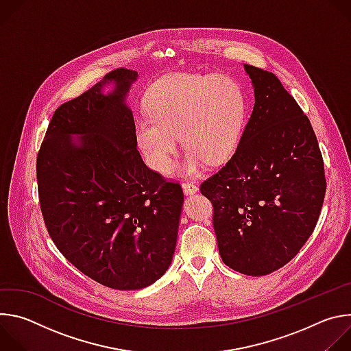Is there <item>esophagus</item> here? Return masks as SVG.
<instances>
[{"instance_id":"obj_1","label":"esophagus","mask_w":351,"mask_h":351,"mask_svg":"<svg viewBox=\"0 0 351 351\" xmlns=\"http://www.w3.org/2000/svg\"><path fill=\"white\" fill-rule=\"evenodd\" d=\"M182 189H183L184 194H194V193L198 190V187H197L194 183H189V182L183 183V184H182Z\"/></svg>"}]
</instances>
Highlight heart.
Listing matches in <instances>:
<instances>
[{"label":"heart","mask_w":351,"mask_h":351,"mask_svg":"<svg viewBox=\"0 0 351 351\" xmlns=\"http://www.w3.org/2000/svg\"><path fill=\"white\" fill-rule=\"evenodd\" d=\"M148 114L137 119L134 132L147 165L168 173L180 136L187 152L178 172L195 176L208 162L222 165L236 153L247 121V99L232 77L176 73L153 88Z\"/></svg>","instance_id":"obj_1"}]
</instances>
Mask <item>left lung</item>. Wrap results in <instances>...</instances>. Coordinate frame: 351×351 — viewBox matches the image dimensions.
I'll list each match as a JSON object with an SVG mask.
<instances>
[{
    "mask_svg": "<svg viewBox=\"0 0 351 351\" xmlns=\"http://www.w3.org/2000/svg\"><path fill=\"white\" fill-rule=\"evenodd\" d=\"M254 108L236 153L199 186L214 207L222 261L250 275L286 265L308 240L324 204V160L310 119L271 72L244 65Z\"/></svg>",
    "mask_w": 351,
    "mask_h": 351,
    "instance_id": "1",
    "label": "left lung"
}]
</instances>
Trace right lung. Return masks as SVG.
Here are the masks:
<instances>
[{
    "mask_svg": "<svg viewBox=\"0 0 351 351\" xmlns=\"http://www.w3.org/2000/svg\"><path fill=\"white\" fill-rule=\"evenodd\" d=\"M137 77L115 69L62 104L37 156L49 236L80 272L118 290L147 287L167 272L184 202L180 184L149 169L137 149L126 104Z\"/></svg>",
    "mask_w": 351,
    "mask_h": 351,
    "instance_id": "obj_1",
    "label": "right lung"
}]
</instances>
